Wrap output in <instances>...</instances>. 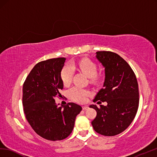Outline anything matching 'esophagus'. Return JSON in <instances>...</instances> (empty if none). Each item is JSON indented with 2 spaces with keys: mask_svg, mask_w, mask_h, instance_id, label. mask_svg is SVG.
<instances>
[{
  "mask_svg": "<svg viewBox=\"0 0 157 157\" xmlns=\"http://www.w3.org/2000/svg\"><path fill=\"white\" fill-rule=\"evenodd\" d=\"M82 109L83 110H87V109H88V106H83Z\"/></svg>",
  "mask_w": 157,
  "mask_h": 157,
  "instance_id": "obj_1",
  "label": "esophagus"
}]
</instances>
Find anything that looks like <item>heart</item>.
<instances>
[{"instance_id":"1","label":"heart","mask_w":157,"mask_h":157,"mask_svg":"<svg viewBox=\"0 0 157 157\" xmlns=\"http://www.w3.org/2000/svg\"><path fill=\"white\" fill-rule=\"evenodd\" d=\"M75 67L79 69L89 78L94 77L97 71L96 65L92 61L87 59H82L78 61L77 63L65 65L61 74V79L65 86L70 84L71 82L74 73V69ZM90 94V92L88 90L79 86H74L69 90V95L71 99L80 103L86 102Z\"/></svg>"}]
</instances>
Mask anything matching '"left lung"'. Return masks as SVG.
I'll list each match as a JSON object with an SVG mask.
<instances>
[{
	"instance_id": "1",
	"label": "left lung",
	"mask_w": 157,
	"mask_h": 157,
	"mask_svg": "<svg viewBox=\"0 0 157 157\" xmlns=\"http://www.w3.org/2000/svg\"><path fill=\"white\" fill-rule=\"evenodd\" d=\"M96 58L104 67L105 78L94 101L108 104L100 108L90 105L97 112L92 124L98 134L115 136L128 128L136 114L139 104L137 79L129 64L116 53L97 52Z\"/></svg>"
}]
</instances>
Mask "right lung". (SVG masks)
Listing matches in <instances>:
<instances>
[{
	"label": "right lung",
	"mask_w": 157,
	"mask_h": 157,
	"mask_svg": "<svg viewBox=\"0 0 157 157\" xmlns=\"http://www.w3.org/2000/svg\"><path fill=\"white\" fill-rule=\"evenodd\" d=\"M65 57L53 58L36 64L23 87V105L29 124L38 135L49 140L65 139L71 133L76 116L82 108L74 102L59 106L63 82L61 72Z\"/></svg>",
	"instance_id": "right-lung-1"
}]
</instances>
